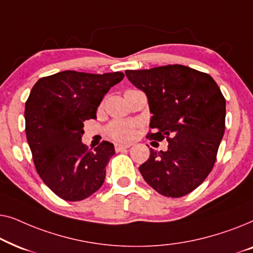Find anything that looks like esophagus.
Here are the masks:
<instances>
[{
  "mask_svg": "<svg viewBox=\"0 0 253 253\" xmlns=\"http://www.w3.org/2000/svg\"><path fill=\"white\" fill-rule=\"evenodd\" d=\"M130 146H131L130 144H116V145H115V150H116L117 152H120V151L126 150V148H129Z\"/></svg>",
  "mask_w": 253,
  "mask_h": 253,
  "instance_id": "obj_1",
  "label": "esophagus"
}]
</instances>
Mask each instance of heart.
Masks as SVG:
<instances>
[{"label":"heart","mask_w":253,"mask_h":253,"mask_svg":"<svg viewBox=\"0 0 253 253\" xmlns=\"http://www.w3.org/2000/svg\"><path fill=\"white\" fill-rule=\"evenodd\" d=\"M137 130V123L132 121H114L107 127V132L116 140H129L134 136Z\"/></svg>","instance_id":"obj_1"}]
</instances>
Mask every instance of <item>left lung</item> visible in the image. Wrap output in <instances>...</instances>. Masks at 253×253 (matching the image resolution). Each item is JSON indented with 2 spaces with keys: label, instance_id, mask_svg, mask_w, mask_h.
Returning <instances> with one entry per match:
<instances>
[{
  "label": "left lung",
  "instance_id": "1",
  "mask_svg": "<svg viewBox=\"0 0 253 253\" xmlns=\"http://www.w3.org/2000/svg\"><path fill=\"white\" fill-rule=\"evenodd\" d=\"M129 81L147 96L152 113L148 137L168 150H150L139 167L147 184L166 197L188 195L212 170L224 133L226 100L210 75L185 65L126 70Z\"/></svg>",
  "mask_w": 253,
  "mask_h": 253
}]
</instances>
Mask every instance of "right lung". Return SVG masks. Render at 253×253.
<instances>
[{"instance_id":"obj_1","label":"right lung","mask_w":253,"mask_h":253,"mask_svg":"<svg viewBox=\"0 0 253 253\" xmlns=\"http://www.w3.org/2000/svg\"><path fill=\"white\" fill-rule=\"evenodd\" d=\"M122 72L95 75L62 71L40 78L25 103V131L38 174L60 198L79 202L101 188L106 166L115 154L103 140L94 151L82 143L84 122Z\"/></svg>"}]
</instances>
